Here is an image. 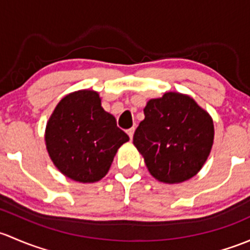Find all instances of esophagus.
Segmentation results:
<instances>
[{"mask_svg":"<svg viewBox=\"0 0 250 250\" xmlns=\"http://www.w3.org/2000/svg\"><path fill=\"white\" fill-rule=\"evenodd\" d=\"M126 132H127V135H128V137H130V140H132V137H133V133H135V127H131V128H128V130L126 131Z\"/></svg>","mask_w":250,"mask_h":250,"instance_id":"obj_1","label":"esophagus"}]
</instances>
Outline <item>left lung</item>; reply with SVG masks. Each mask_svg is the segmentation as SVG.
<instances>
[{
	"label": "left lung",
	"mask_w": 250,
	"mask_h": 250,
	"mask_svg": "<svg viewBox=\"0 0 250 250\" xmlns=\"http://www.w3.org/2000/svg\"><path fill=\"white\" fill-rule=\"evenodd\" d=\"M133 144L158 181L174 184L194 177L213 146V120L191 97L166 92L148 101Z\"/></svg>",
	"instance_id": "obj_1"
}]
</instances>
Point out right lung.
I'll use <instances>...</instances> for the list:
<instances>
[{"instance_id": "obj_1", "label": "right lung", "mask_w": 250, "mask_h": 250, "mask_svg": "<svg viewBox=\"0 0 250 250\" xmlns=\"http://www.w3.org/2000/svg\"><path fill=\"white\" fill-rule=\"evenodd\" d=\"M127 141L128 136L104 112L99 94L92 90L63 97L45 128V144L54 165L66 177L82 183L104 178L117 150Z\"/></svg>"}]
</instances>
